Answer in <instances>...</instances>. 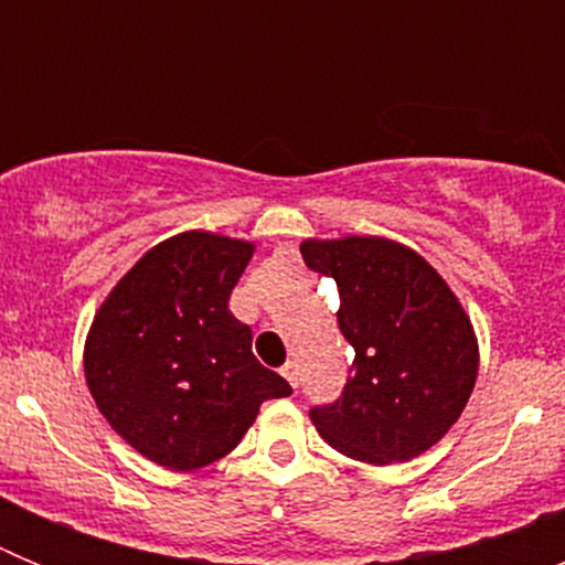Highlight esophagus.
Instances as JSON below:
<instances>
[{"label": "esophagus", "mask_w": 565, "mask_h": 565, "mask_svg": "<svg viewBox=\"0 0 565 565\" xmlns=\"http://www.w3.org/2000/svg\"><path fill=\"white\" fill-rule=\"evenodd\" d=\"M282 376H286V382L291 384V387H299V367H297V362H286V364H282Z\"/></svg>", "instance_id": "esophagus-1"}]
</instances>
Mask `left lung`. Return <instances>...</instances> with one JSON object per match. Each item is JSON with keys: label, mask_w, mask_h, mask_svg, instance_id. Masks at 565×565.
I'll list each match as a JSON object with an SVG mask.
<instances>
[{"label": "left lung", "mask_w": 565, "mask_h": 565, "mask_svg": "<svg viewBox=\"0 0 565 565\" xmlns=\"http://www.w3.org/2000/svg\"><path fill=\"white\" fill-rule=\"evenodd\" d=\"M311 271L337 279L339 331L353 348L342 396L313 407L333 450L387 467L450 433L478 379V337L456 291L418 252L379 234L308 237Z\"/></svg>", "instance_id": "obj_1"}]
</instances>
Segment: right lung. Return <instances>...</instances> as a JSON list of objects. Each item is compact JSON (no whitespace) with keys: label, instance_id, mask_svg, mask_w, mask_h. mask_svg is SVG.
<instances>
[{"label":"right lung","instance_id":"1","mask_svg":"<svg viewBox=\"0 0 565 565\" xmlns=\"http://www.w3.org/2000/svg\"><path fill=\"white\" fill-rule=\"evenodd\" d=\"M254 243L181 232L149 248L104 297L84 342L98 413L147 461L192 472L234 450L266 398L291 396L228 311Z\"/></svg>","mask_w":565,"mask_h":565}]
</instances>
